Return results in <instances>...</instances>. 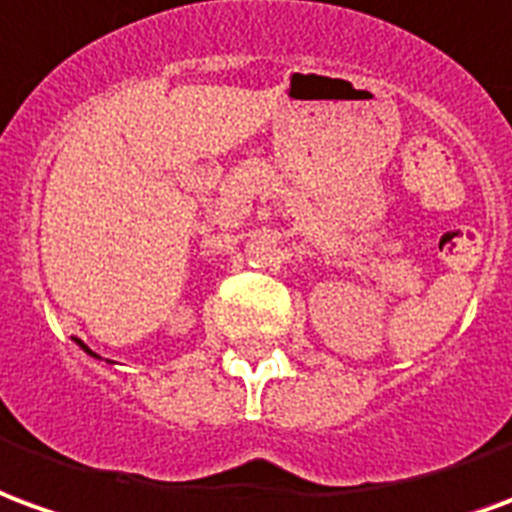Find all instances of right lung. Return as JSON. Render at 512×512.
Wrapping results in <instances>:
<instances>
[{
	"instance_id": "add662e5",
	"label": "right lung",
	"mask_w": 512,
	"mask_h": 512,
	"mask_svg": "<svg viewBox=\"0 0 512 512\" xmlns=\"http://www.w3.org/2000/svg\"><path fill=\"white\" fill-rule=\"evenodd\" d=\"M79 347H82V350H85V353H88V355H93V358H99V355L93 353V350H88V347H85V344H82V342H79Z\"/></svg>"
}]
</instances>
